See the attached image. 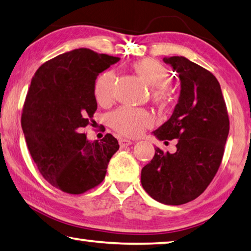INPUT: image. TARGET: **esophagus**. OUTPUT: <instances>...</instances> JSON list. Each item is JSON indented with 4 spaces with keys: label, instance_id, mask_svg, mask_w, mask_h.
I'll return each instance as SVG.
<instances>
[{
    "label": "esophagus",
    "instance_id": "34e87169",
    "mask_svg": "<svg viewBox=\"0 0 251 251\" xmlns=\"http://www.w3.org/2000/svg\"><path fill=\"white\" fill-rule=\"evenodd\" d=\"M133 142L130 141V140H126V139H121L120 141H119V144H120L121 148H125V147H128V146H131Z\"/></svg>",
    "mask_w": 251,
    "mask_h": 251
}]
</instances>
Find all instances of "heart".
<instances>
[{
	"label": "heart",
	"mask_w": 251,
	"mask_h": 251,
	"mask_svg": "<svg viewBox=\"0 0 251 251\" xmlns=\"http://www.w3.org/2000/svg\"><path fill=\"white\" fill-rule=\"evenodd\" d=\"M133 69L142 77L152 89L153 98L157 102H165L168 92L165 87L171 81L170 72L165 66L154 59H143L133 64ZM116 74L105 72L98 77L95 83V97L101 105H108L114 99ZM152 117L146 110L120 108L110 117L112 128L126 137H137L147 126L152 125Z\"/></svg>",
	"instance_id": "1"
}]
</instances>
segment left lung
<instances>
[{"label":"left lung","mask_w":251,"mask_h":251,"mask_svg":"<svg viewBox=\"0 0 251 251\" xmlns=\"http://www.w3.org/2000/svg\"><path fill=\"white\" fill-rule=\"evenodd\" d=\"M181 81L173 114L153 131L163 140L177 139L176 152L155 148L141 171V183L153 200L165 205L188 203L203 193L222 163L229 133L225 100L214 75L183 56L164 57Z\"/></svg>","instance_id":"left-lung-1"}]
</instances>
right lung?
<instances>
[{"label":"right lung","instance_id":"right-lung-1","mask_svg":"<svg viewBox=\"0 0 251 251\" xmlns=\"http://www.w3.org/2000/svg\"><path fill=\"white\" fill-rule=\"evenodd\" d=\"M119 60L79 48L46 61L30 81L22 129L38 171L60 191L82 194L99 185L119 150L110 133L89 141L82 132L97 110V76Z\"/></svg>","mask_w":251,"mask_h":251}]
</instances>
